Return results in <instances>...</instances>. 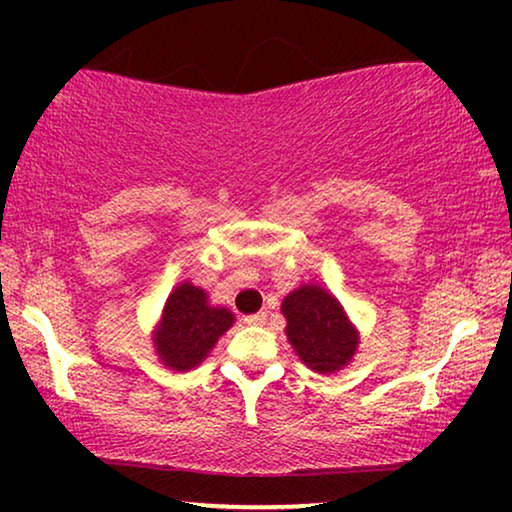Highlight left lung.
I'll return each instance as SVG.
<instances>
[{"instance_id":"1","label":"left lung","mask_w":512,"mask_h":512,"mask_svg":"<svg viewBox=\"0 0 512 512\" xmlns=\"http://www.w3.org/2000/svg\"><path fill=\"white\" fill-rule=\"evenodd\" d=\"M235 324L226 307H209L207 293L191 282L172 291L156 333V347L165 366L191 370L209 354L216 340Z\"/></svg>"}]
</instances>
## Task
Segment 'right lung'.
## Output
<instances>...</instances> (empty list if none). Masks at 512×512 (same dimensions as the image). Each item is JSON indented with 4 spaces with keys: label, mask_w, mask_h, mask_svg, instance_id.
Returning a JSON list of instances; mask_svg holds the SVG:
<instances>
[{
    "label": "right lung",
    "mask_w": 512,
    "mask_h": 512,
    "mask_svg": "<svg viewBox=\"0 0 512 512\" xmlns=\"http://www.w3.org/2000/svg\"><path fill=\"white\" fill-rule=\"evenodd\" d=\"M286 335L300 361L317 373H333L356 352L359 338L345 310L321 284H305L284 298Z\"/></svg>",
    "instance_id": "add662e5"
}]
</instances>
